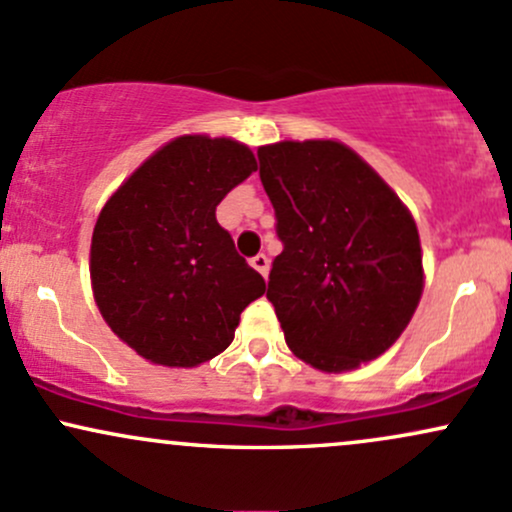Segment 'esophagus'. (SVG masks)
Segmentation results:
<instances>
[{
  "mask_svg": "<svg viewBox=\"0 0 512 512\" xmlns=\"http://www.w3.org/2000/svg\"><path fill=\"white\" fill-rule=\"evenodd\" d=\"M250 265L255 267L257 272L262 274V277H267V274H269V257L265 255V252H260V255H255V257H252V260H250Z\"/></svg>",
  "mask_w": 512,
  "mask_h": 512,
  "instance_id": "obj_1",
  "label": "esophagus"
}]
</instances>
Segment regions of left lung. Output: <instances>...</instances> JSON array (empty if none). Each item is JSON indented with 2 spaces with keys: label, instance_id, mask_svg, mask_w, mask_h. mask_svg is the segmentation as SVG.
Wrapping results in <instances>:
<instances>
[{
  "label": "left lung",
  "instance_id": "obj_1",
  "mask_svg": "<svg viewBox=\"0 0 512 512\" xmlns=\"http://www.w3.org/2000/svg\"><path fill=\"white\" fill-rule=\"evenodd\" d=\"M262 187L284 250L267 299L286 345L320 372H347L386 352L423 294L411 211L338 140L262 145Z\"/></svg>",
  "mask_w": 512,
  "mask_h": 512
}]
</instances>
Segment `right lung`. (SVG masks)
Instances as JSON below:
<instances>
[{"mask_svg": "<svg viewBox=\"0 0 512 512\" xmlns=\"http://www.w3.org/2000/svg\"><path fill=\"white\" fill-rule=\"evenodd\" d=\"M257 170L247 145L179 136L162 145L101 209L89 274L109 328L162 367H196L233 342L265 279L235 252L216 206Z\"/></svg>", "mask_w": 512, "mask_h": 512, "instance_id": "right-lung-1", "label": "right lung"}]
</instances>
